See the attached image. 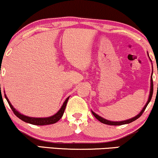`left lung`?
I'll use <instances>...</instances> for the list:
<instances>
[{
  "instance_id": "obj_1",
  "label": "left lung",
  "mask_w": 158,
  "mask_h": 158,
  "mask_svg": "<svg viewBox=\"0 0 158 158\" xmlns=\"http://www.w3.org/2000/svg\"><path fill=\"white\" fill-rule=\"evenodd\" d=\"M149 55V54H148ZM150 59V58H149ZM150 60H151V59H150ZM152 94H153V81H152V77L151 78V87H150V94H149V99H148V102H146V104H145V106H144V107L143 108V110L140 111V113L138 114V115H137L136 116H135L134 118H130V119H128V120H126V121H108L107 119L105 118H102L99 115H97V114H96L94 113V112L91 111L92 112L93 115H94L95 117H96V118L97 119L100 121V122L103 123H105V124H108V125H113V126H119V125H123V124H127V123H130L131 122H132V121H135L136 119H138V118H140L141 116V115L143 114V113L144 112V110L147 107V105L149 104V102L151 101L152 99Z\"/></svg>"
}]
</instances>
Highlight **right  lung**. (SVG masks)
<instances>
[{"mask_svg":"<svg viewBox=\"0 0 158 158\" xmlns=\"http://www.w3.org/2000/svg\"><path fill=\"white\" fill-rule=\"evenodd\" d=\"M6 99L7 100L8 103L9 104V107H11V109L13 111V113H15V115H16L17 117L19 118L20 119H21L22 121H25V122L31 123V124H34V125H40V126H43V125H48V124H52V123H55L56 122L60 120V119L62 118V115H63V113L64 112V110H65L66 105H67L68 101L69 99V97H68L66 98V100L64 101L62 106L61 107L60 110L56 113V114H54V115L50 117H47V118H32V117H28L26 116V115H23V114L20 113L19 112H18V110H16L14 108V107L11 104L10 102H9L8 98L6 97V96L4 94Z\"/></svg>","mask_w":158,"mask_h":158,"instance_id":"right-lung-1","label":"right lung"}]
</instances>
